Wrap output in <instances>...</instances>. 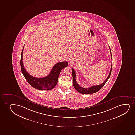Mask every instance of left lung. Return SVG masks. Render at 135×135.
<instances>
[{"label": "left lung", "instance_id": "1", "mask_svg": "<svg viewBox=\"0 0 135 135\" xmlns=\"http://www.w3.org/2000/svg\"><path fill=\"white\" fill-rule=\"evenodd\" d=\"M109 49H110V53H111V56H112L111 51L110 50V47H109ZM112 69V62L111 67V69H110V73H109V76L102 84H100L99 85H93L92 86L90 87V88H85L80 86L78 84L77 82L76 81V73L75 70L73 69V68H71L72 74H73V86H74V88L76 90V91H78V92H79V93H81V94L89 95V94H92L93 93H96L102 88L103 86L106 83L107 81L108 80L109 78H110L111 73Z\"/></svg>", "mask_w": 135, "mask_h": 135}]
</instances>
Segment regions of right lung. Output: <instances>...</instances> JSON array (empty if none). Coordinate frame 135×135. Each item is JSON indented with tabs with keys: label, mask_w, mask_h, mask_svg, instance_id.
<instances>
[{
	"label": "right lung",
	"mask_w": 135,
	"mask_h": 135,
	"mask_svg": "<svg viewBox=\"0 0 135 135\" xmlns=\"http://www.w3.org/2000/svg\"><path fill=\"white\" fill-rule=\"evenodd\" d=\"M23 48L22 50L21 57L20 65L22 72L25 79L31 86L37 90H49L53 89L57 84L58 78L61 71L64 68L68 66V62H57L52 69L50 74L44 78H35L31 76L26 71L22 62V54Z\"/></svg>",
	"instance_id": "obj_1"
}]
</instances>
